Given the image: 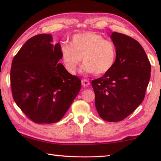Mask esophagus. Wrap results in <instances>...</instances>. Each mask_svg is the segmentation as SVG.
<instances>
[{
    "label": "esophagus",
    "mask_w": 161,
    "mask_h": 161,
    "mask_svg": "<svg viewBox=\"0 0 161 161\" xmlns=\"http://www.w3.org/2000/svg\"><path fill=\"white\" fill-rule=\"evenodd\" d=\"M89 84H90V82L88 80H81V85L83 86H88Z\"/></svg>",
    "instance_id": "1"
}]
</instances>
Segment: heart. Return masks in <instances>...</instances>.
Masks as SVG:
<instances>
[{
  "label": "heart",
  "mask_w": 161,
  "mask_h": 161,
  "mask_svg": "<svg viewBox=\"0 0 161 161\" xmlns=\"http://www.w3.org/2000/svg\"><path fill=\"white\" fill-rule=\"evenodd\" d=\"M60 54L64 67L70 74H75L83 59V72L89 74L95 72L99 75L107 72L113 67L116 50L110 40L103 39L97 32H86L75 35L71 47L62 45Z\"/></svg>",
  "instance_id": "b5f03b06"
}]
</instances>
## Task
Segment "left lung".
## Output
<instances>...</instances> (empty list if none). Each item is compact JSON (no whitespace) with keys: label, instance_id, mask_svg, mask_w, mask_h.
I'll list each match as a JSON object with an SVG mask.
<instances>
[{"label":"left lung","instance_id":"1","mask_svg":"<svg viewBox=\"0 0 161 161\" xmlns=\"http://www.w3.org/2000/svg\"><path fill=\"white\" fill-rule=\"evenodd\" d=\"M116 60L103 77L92 81L95 106L101 118L120 121L142 103L151 78V64L137 40L114 32Z\"/></svg>","mask_w":161,"mask_h":161}]
</instances>
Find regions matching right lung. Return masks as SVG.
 Here are the masks:
<instances>
[{
    "mask_svg": "<svg viewBox=\"0 0 161 161\" xmlns=\"http://www.w3.org/2000/svg\"><path fill=\"white\" fill-rule=\"evenodd\" d=\"M40 34L30 38L16 54L10 69V85L16 104L37 124L59 121L81 89V80L59 60V43Z\"/></svg>",
    "mask_w": 161,
    "mask_h": 161,
    "instance_id": "right-lung-1",
    "label": "right lung"
}]
</instances>
